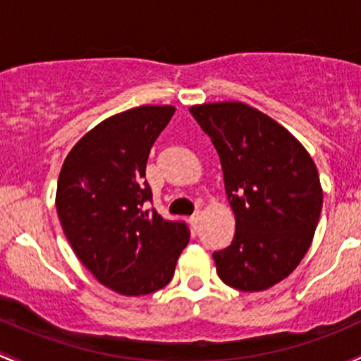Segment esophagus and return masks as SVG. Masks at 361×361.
Instances as JSON below:
<instances>
[{"mask_svg": "<svg viewBox=\"0 0 361 361\" xmlns=\"http://www.w3.org/2000/svg\"><path fill=\"white\" fill-rule=\"evenodd\" d=\"M200 219H202V212H200V210H196L195 214H192L191 217H189V222H191L192 229H196V228H198V224H200Z\"/></svg>", "mask_w": 361, "mask_h": 361, "instance_id": "34e87169", "label": "esophagus"}]
</instances>
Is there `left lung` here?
I'll return each instance as SVG.
<instances>
[{
  "mask_svg": "<svg viewBox=\"0 0 361 361\" xmlns=\"http://www.w3.org/2000/svg\"><path fill=\"white\" fill-rule=\"evenodd\" d=\"M189 111L217 149L236 219L231 245L214 252L219 278L236 290H266L299 266L313 241L323 205L317 165L287 128L247 104Z\"/></svg>",
  "mask_w": 361,
  "mask_h": 361,
  "instance_id": "left-lung-1",
  "label": "left lung"
}]
</instances>
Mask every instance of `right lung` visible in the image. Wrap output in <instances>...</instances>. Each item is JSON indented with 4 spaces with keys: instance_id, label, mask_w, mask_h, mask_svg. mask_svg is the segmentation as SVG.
Here are the masks:
<instances>
[{
    "instance_id": "obj_1",
    "label": "right lung",
    "mask_w": 361,
    "mask_h": 361,
    "mask_svg": "<svg viewBox=\"0 0 361 361\" xmlns=\"http://www.w3.org/2000/svg\"><path fill=\"white\" fill-rule=\"evenodd\" d=\"M173 113V106H140L107 118L78 140L59 176L55 205L74 254L121 295L169 285L189 241L184 222L147 208L153 192L144 179L151 147Z\"/></svg>"
}]
</instances>
